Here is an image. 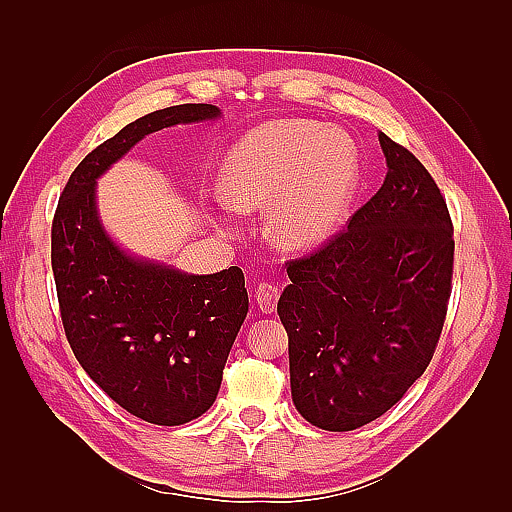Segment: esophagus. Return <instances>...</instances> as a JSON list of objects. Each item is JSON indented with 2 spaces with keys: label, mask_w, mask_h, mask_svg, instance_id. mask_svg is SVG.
<instances>
[{
  "label": "esophagus",
  "mask_w": 512,
  "mask_h": 512,
  "mask_svg": "<svg viewBox=\"0 0 512 512\" xmlns=\"http://www.w3.org/2000/svg\"><path fill=\"white\" fill-rule=\"evenodd\" d=\"M279 295H281V290L275 284H268V281H264V284H259L257 290H255V301H257L259 310H262V312H275Z\"/></svg>",
  "instance_id": "34e87169"
}]
</instances>
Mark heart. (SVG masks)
<instances>
[{
  "mask_svg": "<svg viewBox=\"0 0 512 512\" xmlns=\"http://www.w3.org/2000/svg\"><path fill=\"white\" fill-rule=\"evenodd\" d=\"M356 180V154L339 132L310 121H275L246 134L226 156L220 193L237 213H266L268 237L284 250L321 242Z\"/></svg>",
  "mask_w": 512,
  "mask_h": 512,
  "instance_id": "1",
  "label": "heart"
}]
</instances>
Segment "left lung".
Here are the masks:
<instances>
[{
  "label": "left lung",
  "instance_id": "left-lung-1",
  "mask_svg": "<svg viewBox=\"0 0 512 512\" xmlns=\"http://www.w3.org/2000/svg\"><path fill=\"white\" fill-rule=\"evenodd\" d=\"M383 187L343 231L290 259L277 312L288 332L295 407L325 431L383 416L429 367L453 277V222L436 180L378 134Z\"/></svg>",
  "mask_w": 512,
  "mask_h": 512
}]
</instances>
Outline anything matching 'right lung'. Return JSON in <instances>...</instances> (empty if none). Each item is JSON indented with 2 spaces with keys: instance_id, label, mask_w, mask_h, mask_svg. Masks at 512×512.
Here are the masks:
<instances>
[{
  "instance_id": "add662e5",
  "label": "right lung",
  "mask_w": 512,
  "mask_h": 512,
  "mask_svg": "<svg viewBox=\"0 0 512 512\" xmlns=\"http://www.w3.org/2000/svg\"><path fill=\"white\" fill-rule=\"evenodd\" d=\"M220 114L184 103L125 125L85 156L52 217V273L76 361L132 416L176 427L200 418L248 312L242 268L184 275L125 255L96 215L94 182L140 138Z\"/></svg>"
}]
</instances>
